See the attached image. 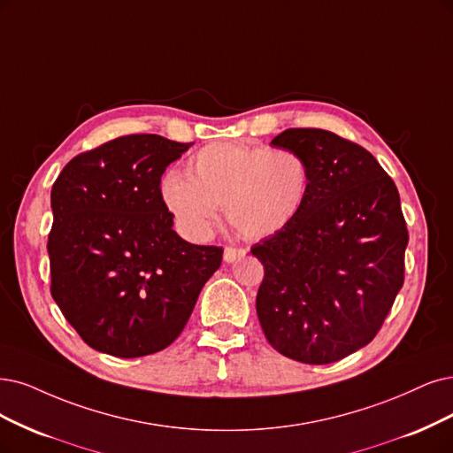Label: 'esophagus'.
Returning a JSON list of instances; mask_svg holds the SVG:
<instances>
[{
	"label": "esophagus",
	"instance_id": "1",
	"mask_svg": "<svg viewBox=\"0 0 453 453\" xmlns=\"http://www.w3.org/2000/svg\"><path fill=\"white\" fill-rule=\"evenodd\" d=\"M244 254H246V252H244L242 248H231V246H227V248L224 250V261H226V263H233V261L241 259Z\"/></svg>",
	"mask_w": 453,
	"mask_h": 453
}]
</instances>
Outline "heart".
Wrapping results in <instances>:
<instances>
[{"label":"heart","instance_id":"b5f03b06","mask_svg":"<svg viewBox=\"0 0 453 453\" xmlns=\"http://www.w3.org/2000/svg\"><path fill=\"white\" fill-rule=\"evenodd\" d=\"M311 172L291 149L211 143L160 182L165 207L187 235L205 239L226 207L229 224L248 239H266L291 226L308 203Z\"/></svg>","mask_w":453,"mask_h":453}]
</instances>
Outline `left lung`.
Here are the masks:
<instances>
[{
	"label": "left lung",
	"mask_w": 453,
	"mask_h": 453,
	"mask_svg": "<svg viewBox=\"0 0 453 453\" xmlns=\"http://www.w3.org/2000/svg\"><path fill=\"white\" fill-rule=\"evenodd\" d=\"M311 172L296 220L252 248L265 278L256 308L269 343L304 364H332L370 343L403 288L409 231L394 180L364 147L321 128L271 142Z\"/></svg>",
	"instance_id": "left-lung-1"
}]
</instances>
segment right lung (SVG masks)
<instances>
[{"label": "right lung", "instance_id": "1", "mask_svg": "<svg viewBox=\"0 0 453 453\" xmlns=\"http://www.w3.org/2000/svg\"><path fill=\"white\" fill-rule=\"evenodd\" d=\"M157 134H130L74 157L52 187V296L81 340L119 358L177 340L222 248L180 239L160 194L187 153Z\"/></svg>", "mask_w": 453, "mask_h": 453}]
</instances>
